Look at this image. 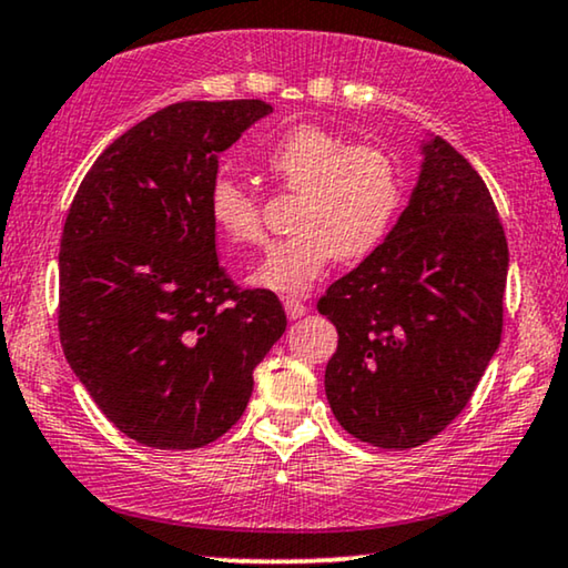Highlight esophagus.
I'll list each match as a JSON object with an SVG mask.
<instances>
[{
    "mask_svg": "<svg viewBox=\"0 0 568 568\" xmlns=\"http://www.w3.org/2000/svg\"><path fill=\"white\" fill-rule=\"evenodd\" d=\"M283 306H285V314H288L291 322L301 320V316L308 312V306L304 304V301H298V298H285Z\"/></svg>",
    "mask_w": 568,
    "mask_h": 568,
    "instance_id": "34e87169",
    "label": "esophagus"
}]
</instances>
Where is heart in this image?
<instances>
[{
  "mask_svg": "<svg viewBox=\"0 0 568 568\" xmlns=\"http://www.w3.org/2000/svg\"><path fill=\"white\" fill-rule=\"evenodd\" d=\"M267 169L285 189L301 192L293 231L272 244L248 283L272 293H306L332 260L355 262L387 239L403 207L405 179L395 158L372 145H351L322 126H296L267 153ZM207 213L233 244L264 239L262 205L239 179L221 173L210 186Z\"/></svg>",
  "mask_w": 568,
  "mask_h": 568,
  "instance_id": "heart-1",
  "label": "heart"
}]
</instances>
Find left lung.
Here are the masks:
<instances>
[{
  "label": "left lung",
  "mask_w": 568,
  "mask_h": 568,
  "mask_svg": "<svg viewBox=\"0 0 568 568\" xmlns=\"http://www.w3.org/2000/svg\"><path fill=\"white\" fill-rule=\"evenodd\" d=\"M420 155L387 239L316 304L339 337L327 403L379 449L420 447L447 428L501 343L509 248L488 186L436 134Z\"/></svg>",
  "instance_id": "1"
}]
</instances>
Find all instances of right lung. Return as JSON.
I'll return each mask as SVG.
<instances>
[{
    "label": "right lung",
    "mask_w": 568,
    "mask_h": 568,
    "mask_svg": "<svg viewBox=\"0 0 568 568\" xmlns=\"http://www.w3.org/2000/svg\"><path fill=\"white\" fill-rule=\"evenodd\" d=\"M267 113L264 101L165 105L98 155L67 215V363L105 418L145 447L223 436L288 324L275 293L239 291L225 275L207 213L217 158Z\"/></svg>",
    "instance_id": "obj_1"
}]
</instances>
